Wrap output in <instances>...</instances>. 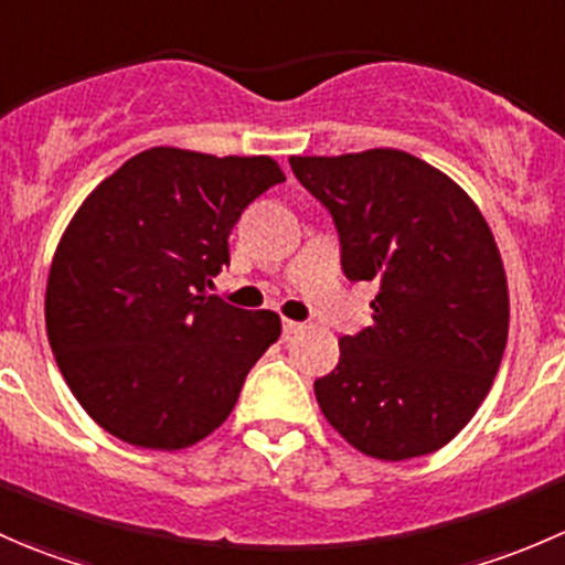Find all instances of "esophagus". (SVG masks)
<instances>
[{
    "label": "esophagus",
    "mask_w": 565,
    "mask_h": 565,
    "mask_svg": "<svg viewBox=\"0 0 565 565\" xmlns=\"http://www.w3.org/2000/svg\"><path fill=\"white\" fill-rule=\"evenodd\" d=\"M281 328H284V335H295V333H300V330H303V322H295V319H284Z\"/></svg>",
    "instance_id": "esophagus-1"
}]
</instances>
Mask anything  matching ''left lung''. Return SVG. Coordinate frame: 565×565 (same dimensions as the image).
<instances>
[{
    "label": "left lung",
    "instance_id": "left-lung-1",
    "mask_svg": "<svg viewBox=\"0 0 565 565\" xmlns=\"http://www.w3.org/2000/svg\"><path fill=\"white\" fill-rule=\"evenodd\" d=\"M333 215L350 281H374L372 324L339 339L315 393L361 454L402 461L451 443L494 383L509 339V284L481 210L440 169L377 147L292 156Z\"/></svg>",
    "mask_w": 565,
    "mask_h": 565
}]
</instances>
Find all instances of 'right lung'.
Here are the masks:
<instances>
[{
  "label": "right lung",
  "mask_w": 565,
  "mask_h": 565,
  "mask_svg": "<svg viewBox=\"0 0 565 565\" xmlns=\"http://www.w3.org/2000/svg\"><path fill=\"white\" fill-rule=\"evenodd\" d=\"M284 180L267 156L152 147L76 210L51 262L45 330L67 388L108 435L180 451L230 418L281 319L207 287L243 210Z\"/></svg>",
  "instance_id": "1"
}]
</instances>
